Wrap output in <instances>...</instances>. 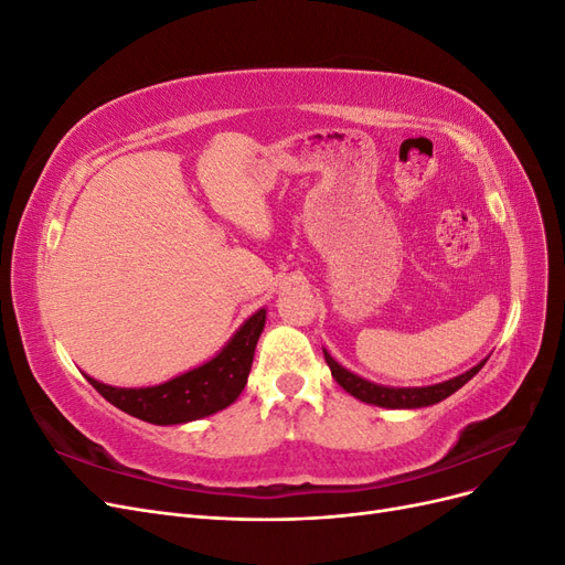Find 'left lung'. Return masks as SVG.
Segmentation results:
<instances>
[{
	"label": "left lung",
	"instance_id": "obj_1",
	"mask_svg": "<svg viewBox=\"0 0 565 565\" xmlns=\"http://www.w3.org/2000/svg\"><path fill=\"white\" fill-rule=\"evenodd\" d=\"M322 353H324V363H328L330 370H332L334 382L341 388L351 393V396L358 398V401L370 403V405H380V407H391V409H413V407H426V405L446 401L448 396H452L457 388L465 386L488 361V358H486V361L473 365L465 374H459V377H452L448 382H440V384H434V386L393 388V386H382V384H374V382L358 377V374L349 372L347 367H341L328 351L322 349Z\"/></svg>",
	"mask_w": 565,
	"mask_h": 565
}]
</instances>
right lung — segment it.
<instances>
[{
	"label": "right lung",
	"instance_id": "add662e5",
	"mask_svg": "<svg viewBox=\"0 0 565 565\" xmlns=\"http://www.w3.org/2000/svg\"><path fill=\"white\" fill-rule=\"evenodd\" d=\"M264 324L266 309H259L241 324V330L231 337L228 344L212 361L158 386L119 388L96 382L89 374H84V377L108 403L150 424L169 426L210 417L235 403L243 393Z\"/></svg>",
	"mask_w": 565,
	"mask_h": 565
}]
</instances>
